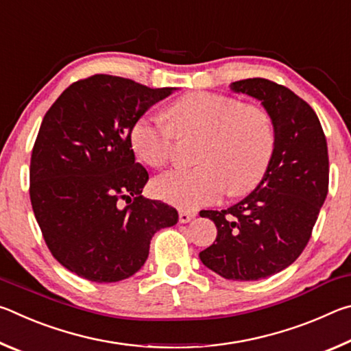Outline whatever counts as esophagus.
Returning <instances> with one entry per match:
<instances>
[{
	"instance_id": "34e87169",
	"label": "esophagus",
	"mask_w": 351,
	"mask_h": 351,
	"mask_svg": "<svg viewBox=\"0 0 351 351\" xmlns=\"http://www.w3.org/2000/svg\"><path fill=\"white\" fill-rule=\"evenodd\" d=\"M195 217H197V213L195 212H190L186 209L180 210V223H190Z\"/></svg>"
}]
</instances>
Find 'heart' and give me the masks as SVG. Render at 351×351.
<instances>
[{
  "mask_svg": "<svg viewBox=\"0 0 351 351\" xmlns=\"http://www.w3.org/2000/svg\"><path fill=\"white\" fill-rule=\"evenodd\" d=\"M169 122L142 116L133 123L130 141L134 153L152 167H162L173 153L178 134H199L195 169H176L154 181L161 199L181 209L213 203L229 190L241 197L258 186L268 171L276 147L271 117L263 108L215 93H190L167 111Z\"/></svg>",
  "mask_w": 351,
  "mask_h": 351,
  "instance_id": "obj_1",
  "label": "heart"
}]
</instances>
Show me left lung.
<instances>
[{
  "mask_svg": "<svg viewBox=\"0 0 351 351\" xmlns=\"http://www.w3.org/2000/svg\"><path fill=\"white\" fill-rule=\"evenodd\" d=\"M230 90L260 100L276 147L254 192L226 210L199 212L218 230L199 258L228 280H260L294 263L310 240L328 193V148L316 112L287 86L257 77Z\"/></svg>",
  "mask_w": 351,
  "mask_h": 351,
  "instance_id": "obj_1",
  "label": "left lung"
}]
</instances>
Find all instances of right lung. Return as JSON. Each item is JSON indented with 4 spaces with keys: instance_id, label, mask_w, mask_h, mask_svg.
I'll return each mask as SVG.
<instances>
[{
    "instance_id": "add662e5",
    "label": "right lung",
    "mask_w": 351,
    "mask_h": 351,
    "mask_svg": "<svg viewBox=\"0 0 351 351\" xmlns=\"http://www.w3.org/2000/svg\"><path fill=\"white\" fill-rule=\"evenodd\" d=\"M173 91L96 74L68 86L45 114L31 158V203L49 251L79 277H132L152 237L178 223L173 207L142 198L148 173L130 141L133 123Z\"/></svg>"
}]
</instances>
